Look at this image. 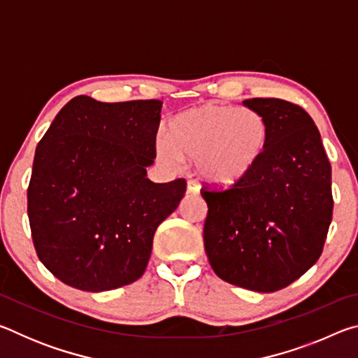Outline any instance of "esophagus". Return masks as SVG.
Segmentation results:
<instances>
[{
  "mask_svg": "<svg viewBox=\"0 0 358 358\" xmlns=\"http://www.w3.org/2000/svg\"><path fill=\"white\" fill-rule=\"evenodd\" d=\"M186 189L189 194H199V191H201V185H199L196 180H189L186 185Z\"/></svg>",
  "mask_w": 358,
  "mask_h": 358,
  "instance_id": "obj_1",
  "label": "esophagus"
}]
</instances>
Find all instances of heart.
Wrapping results in <instances>:
<instances>
[{"instance_id":"obj_1","label":"heart","mask_w":358,"mask_h":358,"mask_svg":"<svg viewBox=\"0 0 358 358\" xmlns=\"http://www.w3.org/2000/svg\"><path fill=\"white\" fill-rule=\"evenodd\" d=\"M268 124L252 108L205 104L177 115L169 137L156 138V155L169 167L196 159L201 177L230 186L246 178L262 159Z\"/></svg>"}]
</instances>
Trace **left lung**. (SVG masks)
<instances>
[{"label":"left lung","mask_w":358,"mask_h":358,"mask_svg":"<svg viewBox=\"0 0 358 358\" xmlns=\"http://www.w3.org/2000/svg\"><path fill=\"white\" fill-rule=\"evenodd\" d=\"M243 106L268 124L256 169L224 191L203 187V245L211 268L234 286L275 292L317 262L329 232L331 166L317 126L301 107L275 98Z\"/></svg>","instance_id":"obj_1"}]
</instances>
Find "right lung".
<instances>
[{
	"label": "right lung",
	"instance_id": "obj_1",
	"mask_svg": "<svg viewBox=\"0 0 358 358\" xmlns=\"http://www.w3.org/2000/svg\"><path fill=\"white\" fill-rule=\"evenodd\" d=\"M162 101L77 96L36 148L28 217L38 257L71 287L104 292L137 281L159 224L185 196L183 178L153 183Z\"/></svg>",
	"mask_w": 358,
	"mask_h": 358
}]
</instances>
